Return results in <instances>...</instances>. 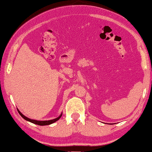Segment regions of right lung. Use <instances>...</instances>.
Listing matches in <instances>:
<instances>
[{"instance_id":"add662e5","label":"right lung","mask_w":152,"mask_h":152,"mask_svg":"<svg viewBox=\"0 0 152 152\" xmlns=\"http://www.w3.org/2000/svg\"><path fill=\"white\" fill-rule=\"evenodd\" d=\"M18 111L19 114L21 115V116L22 117L23 119H25L26 120H27V121H28V122H32V123H33V124L40 125V126H45V125H49V124H51L53 123H54V122L57 121V120H58L61 117V115H62V113H61V114L59 115V116H58V117L56 118H55V119L50 120H42V121H40V120H37L30 119V118H29L25 116V115H24L23 114H21L20 111L18 110Z\"/></svg>"}]
</instances>
